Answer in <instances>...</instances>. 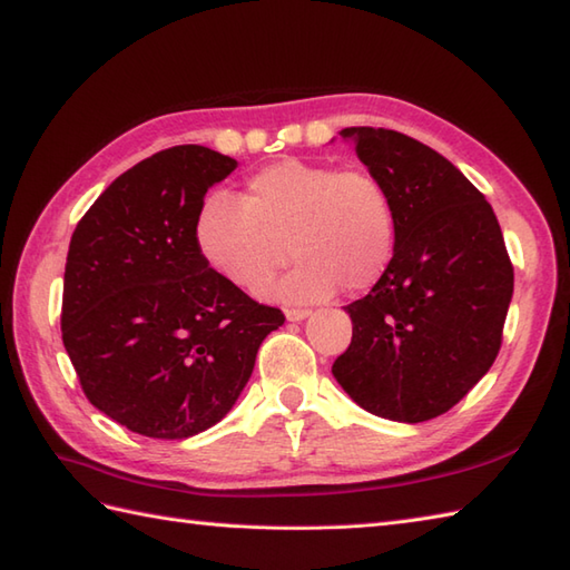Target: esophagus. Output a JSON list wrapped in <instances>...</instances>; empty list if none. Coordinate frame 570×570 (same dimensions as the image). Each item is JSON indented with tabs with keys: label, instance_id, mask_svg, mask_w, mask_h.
Wrapping results in <instances>:
<instances>
[{
	"label": "esophagus",
	"instance_id": "1",
	"mask_svg": "<svg viewBox=\"0 0 570 570\" xmlns=\"http://www.w3.org/2000/svg\"><path fill=\"white\" fill-rule=\"evenodd\" d=\"M311 316V311L306 308H286V321L298 323V321H306Z\"/></svg>",
	"mask_w": 570,
	"mask_h": 570
}]
</instances>
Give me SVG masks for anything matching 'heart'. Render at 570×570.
<instances>
[{"mask_svg":"<svg viewBox=\"0 0 570 570\" xmlns=\"http://www.w3.org/2000/svg\"><path fill=\"white\" fill-rule=\"evenodd\" d=\"M193 235L205 264L242 292H257L294 254L301 262L262 296L316 304L341 286L360 294L380 282L394 257L396 213L365 168L282 159L247 178L242 200L205 196Z\"/></svg>","mask_w":570,"mask_h":570,"instance_id":"1","label":"heart"}]
</instances>
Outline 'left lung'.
<instances>
[{"label": "left lung", "mask_w": 570, "mask_h": 570, "mask_svg": "<svg viewBox=\"0 0 570 570\" xmlns=\"http://www.w3.org/2000/svg\"><path fill=\"white\" fill-rule=\"evenodd\" d=\"M341 137L390 190L396 245L372 292L345 306L353 341L333 377L374 416L429 421L498 357L512 262L492 205L445 156L382 127H347Z\"/></svg>", "instance_id": "1"}]
</instances>
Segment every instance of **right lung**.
<instances>
[{
  "mask_svg": "<svg viewBox=\"0 0 570 570\" xmlns=\"http://www.w3.org/2000/svg\"><path fill=\"white\" fill-rule=\"evenodd\" d=\"M235 168L198 144L164 149L115 178L70 237L66 353L90 404L149 439L215 426L249 382L262 341L284 323L196 247L205 193Z\"/></svg>",
  "mask_w": 570,
  "mask_h": 570,
  "instance_id": "right-lung-1",
  "label": "right lung"
}]
</instances>
